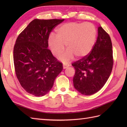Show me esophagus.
Returning <instances> with one entry per match:
<instances>
[{"mask_svg": "<svg viewBox=\"0 0 127 127\" xmlns=\"http://www.w3.org/2000/svg\"><path fill=\"white\" fill-rule=\"evenodd\" d=\"M63 69H66V68H68V67L69 65H68V64H63Z\"/></svg>", "mask_w": 127, "mask_h": 127, "instance_id": "1", "label": "esophagus"}]
</instances>
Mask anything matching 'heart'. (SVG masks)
I'll use <instances>...</instances> for the list:
<instances>
[{
  "label": "heart",
  "mask_w": 127,
  "mask_h": 127,
  "mask_svg": "<svg viewBox=\"0 0 127 127\" xmlns=\"http://www.w3.org/2000/svg\"><path fill=\"white\" fill-rule=\"evenodd\" d=\"M97 36L96 28L91 23L69 22L56 29V37L50 35L48 44L53 55L58 57L64 52L66 46L68 51L60 57L67 62L74 58L83 59L90 55L95 45Z\"/></svg>",
  "instance_id": "obj_1"
}]
</instances>
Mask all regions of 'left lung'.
<instances>
[{
	"instance_id": "obj_1",
	"label": "left lung",
	"mask_w": 127,
	"mask_h": 127,
	"mask_svg": "<svg viewBox=\"0 0 127 127\" xmlns=\"http://www.w3.org/2000/svg\"><path fill=\"white\" fill-rule=\"evenodd\" d=\"M98 32L90 55L72 63L75 69L74 86L83 95H92L101 90L108 80L114 64L111 38L101 26Z\"/></svg>"
}]
</instances>
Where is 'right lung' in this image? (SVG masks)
Listing matches in <instances>:
<instances>
[{"instance_id": "right-lung-1", "label": "right lung", "mask_w": 127, "mask_h": 127, "mask_svg": "<svg viewBox=\"0 0 127 127\" xmlns=\"http://www.w3.org/2000/svg\"><path fill=\"white\" fill-rule=\"evenodd\" d=\"M64 19H35L18 35L13 63L18 81L27 92L41 96L49 92L63 70V64L48 49L51 32Z\"/></svg>"}]
</instances>
